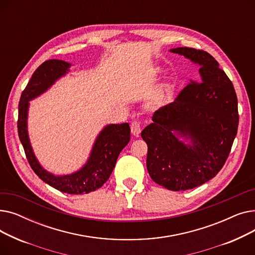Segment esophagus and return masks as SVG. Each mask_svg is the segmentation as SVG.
I'll return each instance as SVG.
<instances>
[{
	"label": "esophagus",
	"mask_w": 255,
	"mask_h": 255,
	"mask_svg": "<svg viewBox=\"0 0 255 255\" xmlns=\"http://www.w3.org/2000/svg\"><path fill=\"white\" fill-rule=\"evenodd\" d=\"M140 132H141V126L139 122H137V121H133L131 123V133L133 135L138 136L140 134Z\"/></svg>",
	"instance_id": "1"
}]
</instances>
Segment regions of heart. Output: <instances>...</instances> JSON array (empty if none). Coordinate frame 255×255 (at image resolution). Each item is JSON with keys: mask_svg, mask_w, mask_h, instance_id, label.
Instances as JSON below:
<instances>
[{"mask_svg": "<svg viewBox=\"0 0 255 255\" xmlns=\"http://www.w3.org/2000/svg\"><path fill=\"white\" fill-rule=\"evenodd\" d=\"M157 72H159V69H157Z\"/></svg>", "mask_w": 255, "mask_h": 255, "instance_id": "obj_1", "label": "heart"}]
</instances>
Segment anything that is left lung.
Segmentation results:
<instances>
[{"label": "left lung", "mask_w": 255, "mask_h": 255, "mask_svg": "<svg viewBox=\"0 0 255 255\" xmlns=\"http://www.w3.org/2000/svg\"><path fill=\"white\" fill-rule=\"evenodd\" d=\"M170 51L198 64L199 80H191L175 101L156 111L141 137L148 144L152 180L180 191L203 185L223 167L237 135L239 113L234 85L209 52L191 47Z\"/></svg>", "instance_id": "1"}]
</instances>
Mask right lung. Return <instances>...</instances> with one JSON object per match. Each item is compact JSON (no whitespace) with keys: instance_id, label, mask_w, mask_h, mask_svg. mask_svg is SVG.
I'll return each instance as SVG.
<instances>
[{"instance_id":"obj_1","label":"right lung","mask_w":255,"mask_h":255,"mask_svg":"<svg viewBox=\"0 0 255 255\" xmlns=\"http://www.w3.org/2000/svg\"><path fill=\"white\" fill-rule=\"evenodd\" d=\"M71 64L61 60H48L40 65L22 91L18 104L17 130L26 159L36 175L61 192L85 194L95 191L109 180L117 159L130 140L128 123L111 124L102 129L93 145L87 163L79 170L65 176H55L46 171L33 152L28 134L29 101L41 95L56 80L69 71Z\"/></svg>"}]
</instances>
